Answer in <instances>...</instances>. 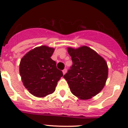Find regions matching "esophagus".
Wrapping results in <instances>:
<instances>
[{"label": "esophagus", "mask_w": 128, "mask_h": 128, "mask_svg": "<svg viewBox=\"0 0 128 128\" xmlns=\"http://www.w3.org/2000/svg\"><path fill=\"white\" fill-rule=\"evenodd\" d=\"M66 72H67V69H64V70H62V73H63V74H65L66 73Z\"/></svg>", "instance_id": "1"}]
</instances>
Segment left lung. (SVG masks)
<instances>
[{
    "mask_svg": "<svg viewBox=\"0 0 128 128\" xmlns=\"http://www.w3.org/2000/svg\"><path fill=\"white\" fill-rule=\"evenodd\" d=\"M72 66L64 76L71 92L81 100L97 95L103 89L108 76L107 62L95 50L86 46L69 47Z\"/></svg>",
    "mask_w": 128,
    "mask_h": 128,
    "instance_id": "obj_1",
    "label": "left lung"
}]
</instances>
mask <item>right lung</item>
Returning a JSON list of instances; mask_svg holds the SVG:
<instances>
[{
	"label": "right lung",
	"mask_w": 128,
	"mask_h": 128,
	"mask_svg": "<svg viewBox=\"0 0 128 128\" xmlns=\"http://www.w3.org/2000/svg\"><path fill=\"white\" fill-rule=\"evenodd\" d=\"M54 49L47 46L37 47L21 59L19 72L24 86L31 94L44 98L54 92L63 74L50 58Z\"/></svg>",
	"instance_id": "add662e5"
}]
</instances>
